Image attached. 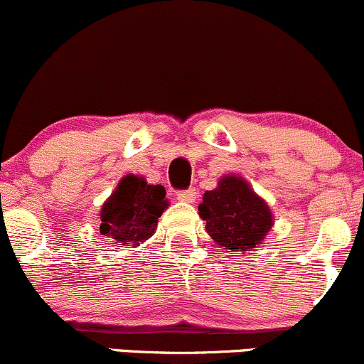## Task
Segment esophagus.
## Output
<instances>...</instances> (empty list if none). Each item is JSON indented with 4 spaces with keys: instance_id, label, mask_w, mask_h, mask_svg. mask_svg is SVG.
I'll use <instances>...</instances> for the list:
<instances>
[{
    "instance_id": "1",
    "label": "esophagus",
    "mask_w": 364,
    "mask_h": 364,
    "mask_svg": "<svg viewBox=\"0 0 364 364\" xmlns=\"http://www.w3.org/2000/svg\"><path fill=\"white\" fill-rule=\"evenodd\" d=\"M195 198H197V190L195 188L181 190V192H178V200L181 202H195Z\"/></svg>"
}]
</instances>
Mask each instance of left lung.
<instances>
[{
    "label": "left lung",
    "mask_w": 364,
    "mask_h": 364,
    "mask_svg": "<svg viewBox=\"0 0 364 364\" xmlns=\"http://www.w3.org/2000/svg\"><path fill=\"white\" fill-rule=\"evenodd\" d=\"M198 214L218 246L251 251L272 228V211L239 176H223L214 190L204 193Z\"/></svg>",
    "instance_id": "8db88e82"
}]
</instances>
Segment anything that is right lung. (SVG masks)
I'll use <instances>...</instances> for the list:
<instances>
[{
    "label": "right lung",
    "mask_w": 364,
    "mask_h": 364,
    "mask_svg": "<svg viewBox=\"0 0 364 364\" xmlns=\"http://www.w3.org/2000/svg\"><path fill=\"white\" fill-rule=\"evenodd\" d=\"M167 205L162 185H148L144 178L127 174L102 204L99 232L114 240L118 247L139 246L155 233L159 218Z\"/></svg>",
    "instance_id": "obj_1"
}]
</instances>
